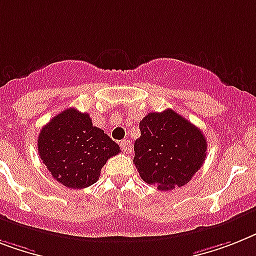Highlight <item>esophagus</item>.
<instances>
[{
	"label": "esophagus",
	"mask_w": 256,
	"mask_h": 256,
	"mask_svg": "<svg viewBox=\"0 0 256 256\" xmlns=\"http://www.w3.org/2000/svg\"><path fill=\"white\" fill-rule=\"evenodd\" d=\"M120 148L124 153H130L132 150V142L130 140H122L120 141Z\"/></svg>",
	"instance_id": "1"
}]
</instances>
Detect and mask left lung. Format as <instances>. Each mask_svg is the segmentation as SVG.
<instances>
[{"mask_svg": "<svg viewBox=\"0 0 256 256\" xmlns=\"http://www.w3.org/2000/svg\"><path fill=\"white\" fill-rule=\"evenodd\" d=\"M140 130L133 164L148 184L161 191L174 190L187 184L202 168L206 136L175 111L149 112L140 122Z\"/></svg>", "mask_w": 256, "mask_h": 256, "instance_id": "8db88e82", "label": "left lung"}]
</instances>
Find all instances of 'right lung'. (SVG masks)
Masks as SVG:
<instances>
[{"label":"right lung","instance_id":"1","mask_svg":"<svg viewBox=\"0 0 256 256\" xmlns=\"http://www.w3.org/2000/svg\"><path fill=\"white\" fill-rule=\"evenodd\" d=\"M38 152L52 176L68 188L94 184L119 145L104 130L92 126L88 114L66 108L40 130Z\"/></svg>","mask_w":256,"mask_h":256}]
</instances>
